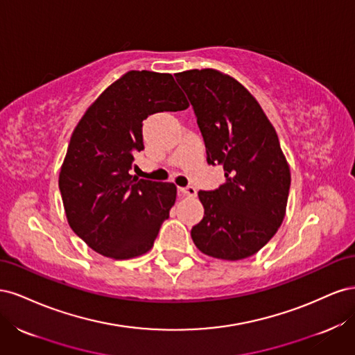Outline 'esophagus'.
I'll return each mask as SVG.
<instances>
[{
    "instance_id": "34e87169",
    "label": "esophagus",
    "mask_w": 355,
    "mask_h": 355,
    "mask_svg": "<svg viewBox=\"0 0 355 355\" xmlns=\"http://www.w3.org/2000/svg\"><path fill=\"white\" fill-rule=\"evenodd\" d=\"M178 191L182 196H187V197H196L197 194V189L194 187H179Z\"/></svg>"
}]
</instances>
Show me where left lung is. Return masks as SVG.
Returning a JSON list of instances; mask_svg holds the SVG:
<instances>
[{"instance_id": "left-lung-1", "label": "left lung", "mask_w": 355, "mask_h": 355, "mask_svg": "<svg viewBox=\"0 0 355 355\" xmlns=\"http://www.w3.org/2000/svg\"><path fill=\"white\" fill-rule=\"evenodd\" d=\"M175 78L194 108L207 163L222 164L227 182L200 191L204 216L191 237L204 254L245 259L270 241L284 219L290 168L275 128L243 84L216 69Z\"/></svg>"}]
</instances>
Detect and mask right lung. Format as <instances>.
Segmentation results:
<instances>
[{
    "mask_svg": "<svg viewBox=\"0 0 355 355\" xmlns=\"http://www.w3.org/2000/svg\"><path fill=\"white\" fill-rule=\"evenodd\" d=\"M185 94L170 73L128 71L106 89L75 127L59 175L72 231L111 259H132L154 245L176 201V187L130 175L144 149L149 115L184 111Z\"/></svg>",
    "mask_w": 355,
    "mask_h": 355,
    "instance_id": "add662e5",
    "label": "right lung"
}]
</instances>
